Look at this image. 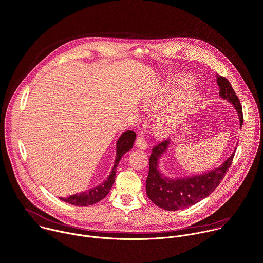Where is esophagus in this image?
I'll list each match as a JSON object with an SVG mask.
<instances>
[{
	"label": "esophagus",
	"instance_id": "obj_1",
	"mask_svg": "<svg viewBox=\"0 0 263 263\" xmlns=\"http://www.w3.org/2000/svg\"><path fill=\"white\" fill-rule=\"evenodd\" d=\"M136 146L139 147V148H141V149H145V148H147L148 144H147V141L145 140V138H143V137H138V138L136 139Z\"/></svg>",
	"mask_w": 263,
	"mask_h": 263
}]
</instances>
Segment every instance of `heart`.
I'll use <instances>...</instances> for the list:
<instances>
[{"label":"heart","mask_w":263,"mask_h":263,"mask_svg":"<svg viewBox=\"0 0 263 263\" xmlns=\"http://www.w3.org/2000/svg\"><path fill=\"white\" fill-rule=\"evenodd\" d=\"M193 80L190 77H180L172 83V86L170 89V95H177L179 93L187 91L189 87L192 85ZM198 100V96L194 92H189L186 93L185 95L182 96V98L179 100L178 104L176 107H173L172 109L166 110L165 112L161 114L157 121L156 125L157 128L163 132V133H170L176 129L181 116L185 114L186 111L190 110L192 107L195 106L196 102ZM152 105H158L161 104L159 101H154L151 103Z\"/></svg>","instance_id":"heart-1"}]
</instances>
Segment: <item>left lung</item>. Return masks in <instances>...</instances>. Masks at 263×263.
<instances>
[{
    "mask_svg": "<svg viewBox=\"0 0 263 263\" xmlns=\"http://www.w3.org/2000/svg\"><path fill=\"white\" fill-rule=\"evenodd\" d=\"M217 83L220 87V96L231 102L237 110L240 127L243 122L240 101L233 91L230 82L217 73ZM170 139H164L153 147L149 156V169L146 179V194L159 208L166 211H179L189 208L208 197L222 182L234 157V153L218 168L208 173L187 179L170 180L163 178L158 171V160L166 151Z\"/></svg>",
    "mask_w": 263,
    "mask_h": 263,
    "instance_id": "left-lung-1",
    "label": "left lung"
}]
</instances>
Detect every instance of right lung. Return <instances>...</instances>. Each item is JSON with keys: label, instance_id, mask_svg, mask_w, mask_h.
I'll use <instances>...</instances> for the list:
<instances>
[{"label": "right lung", "instance_id": "right-lung-1", "mask_svg": "<svg viewBox=\"0 0 263 263\" xmlns=\"http://www.w3.org/2000/svg\"><path fill=\"white\" fill-rule=\"evenodd\" d=\"M136 138V133L134 131H126L122 134V136L119 138L117 143V159L115 162V166L112 168L111 173L109 174L108 179L101 185L87 190L82 193H77L74 195H71L66 198H60L61 200L68 202L72 205H78V206H87V205H93L100 200H102L110 191L115 179H116V168L122 158V156L132 148L133 143Z\"/></svg>", "mask_w": 263, "mask_h": 263}]
</instances>
